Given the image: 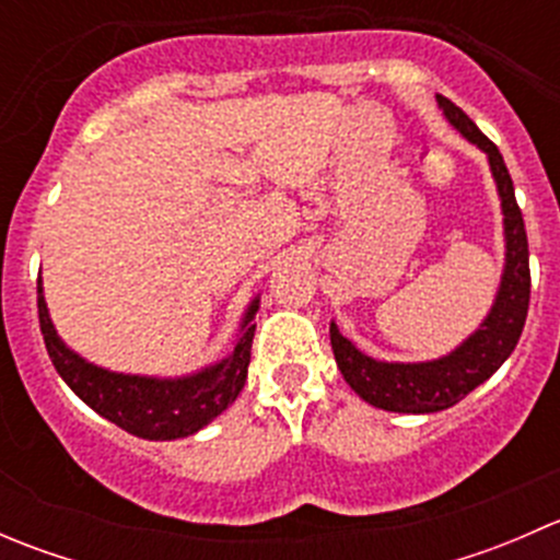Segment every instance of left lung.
I'll use <instances>...</instances> for the list:
<instances>
[{
    "mask_svg": "<svg viewBox=\"0 0 560 560\" xmlns=\"http://www.w3.org/2000/svg\"><path fill=\"white\" fill-rule=\"evenodd\" d=\"M436 103L457 132L488 154L490 173H493L495 189L501 197V213H504V273H501L493 308L485 316L482 325L460 347L439 360H425V363L374 360L360 352L349 338H343L336 322H330L332 354H336V363L347 385L365 404L385 411H398V415H431V411L450 409L457 400L466 398L474 387L488 382L521 341L530 301L528 238H525L523 213L517 208L515 186H512L504 156L495 149L493 140L485 138L477 124L455 103H450L442 94H436Z\"/></svg>",
    "mask_w": 560,
    "mask_h": 560,
    "instance_id": "obj_1",
    "label": "left lung"
}]
</instances>
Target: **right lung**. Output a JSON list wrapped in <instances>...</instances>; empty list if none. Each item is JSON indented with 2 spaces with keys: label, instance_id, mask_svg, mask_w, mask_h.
<instances>
[{
  "label": "right lung",
  "instance_id": "add662e5",
  "mask_svg": "<svg viewBox=\"0 0 560 560\" xmlns=\"http://www.w3.org/2000/svg\"><path fill=\"white\" fill-rule=\"evenodd\" d=\"M257 308L259 298H254L248 303L244 322H241L233 352L219 363L200 369L197 374L175 376V380L116 374V371L89 363L61 341L50 322L48 306H45L43 281L37 279L39 330H43L45 349H48L54 369L83 404H89L97 415L116 422L132 436L149 439V442L191 436L211 420H217L238 398L248 374V360H252Z\"/></svg>",
  "mask_w": 560,
  "mask_h": 560
}]
</instances>
